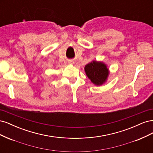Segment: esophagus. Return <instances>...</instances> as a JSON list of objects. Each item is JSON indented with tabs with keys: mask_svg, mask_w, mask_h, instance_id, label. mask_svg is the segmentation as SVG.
I'll return each mask as SVG.
<instances>
[{
	"mask_svg": "<svg viewBox=\"0 0 153 153\" xmlns=\"http://www.w3.org/2000/svg\"><path fill=\"white\" fill-rule=\"evenodd\" d=\"M69 63H70V62H69Z\"/></svg>",
	"mask_w": 153,
	"mask_h": 153,
	"instance_id": "34e87169",
	"label": "esophagus"
}]
</instances>
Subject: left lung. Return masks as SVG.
<instances>
[{
  "mask_svg": "<svg viewBox=\"0 0 153 153\" xmlns=\"http://www.w3.org/2000/svg\"><path fill=\"white\" fill-rule=\"evenodd\" d=\"M84 69L88 78L96 85H102L107 79L108 69L103 62L93 61L87 64Z\"/></svg>",
  "mask_w": 153,
  "mask_h": 153,
  "instance_id": "8db88e82",
  "label": "left lung"
}]
</instances>
